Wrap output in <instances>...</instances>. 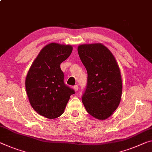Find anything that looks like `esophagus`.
Listing matches in <instances>:
<instances>
[{"instance_id":"1","label":"esophagus","mask_w":152,"mask_h":152,"mask_svg":"<svg viewBox=\"0 0 152 152\" xmlns=\"http://www.w3.org/2000/svg\"><path fill=\"white\" fill-rule=\"evenodd\" d=\"M73 88H74V91H78V85H74V86H73Z\"/></svg>"}]
</instances>
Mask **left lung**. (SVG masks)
I'll return each mask as SVG.
<instances>
[{
	"instance_id": "8db88e82",
	"label": "left lung",
	"mask_w": 152,
	"mask_h": 152,
	"mask_svg": "<svg viewBox=\"0 0 152 152\" xmlns=\"http://www.w3.org/2000/svg\"><path fill=\"white\" fill-rule=\"evenodd\" d=\"M78 52L88 74L82 102L89 114L99 120L106 119L121 99L119 67L110 50L100 43L80 45Z\"/></svg>"
}]
</instances>
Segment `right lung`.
<instances>
[{"label":"right lung","instance_id":"right-lung-1","mask_svg":"<svg viewBox=\"0 0 152 152\" xmlns=\"http://www.w3.org/2000/svg\"><path fill=\"white\" fill-rule=\"evenodd\" d=\"M72 51L70 45L50 43L40 50L28 72L26 88L30 103L38 114L56 118L64 112L74 89L64 83L60 64Z\"/></svg>","mask_w":152,"mask_h":152}]
</instances>
